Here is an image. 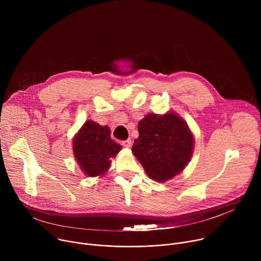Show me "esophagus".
I'll list each match as a JSON object with an SVG mask.
<instances>
[{"mask_svg": "<svg viewBox=\"0 0 261 261\" xmlns=\"http://www.w3.org/2000/svg\"><path fill=\"white\" fill-rule=\"evenodd\" d=\"M122 145L123 146H125V147H131V145H132V141H131V139H127V140H124V141H122Z\"/></svg>", "mask_w": 261, "mask_h": 261, "instance_id": "esophagus-1", "label": "esophagus"}]
</instances>
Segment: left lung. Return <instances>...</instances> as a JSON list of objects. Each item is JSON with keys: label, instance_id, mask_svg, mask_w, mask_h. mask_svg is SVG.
Returning a JSON list of instances; mask_svg holds the SVG:
<instances>
[{"label": "left lung", "instance_id": "8db88e82", "mask_svg": "<svg viewBox=\"0 0 261 261\" xmlns=\"http://www.w3.org/2000/svg\"><path fill=\"white\" fill-rule=\"evenodd\" d=\"M132 152L152 179L164 182L180 173L191 160L194 137L173 111L146 115L138 123Z\"/></svg>", "mask_w": 261, "mask_h": 261}]
</instances>
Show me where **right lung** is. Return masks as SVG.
<instances>
[{"label":"right lung","instance_id":"1","mask_svg":"<svg viewBox=\"0 0 261 261\" xmlns=\"http://www.w3.org/2000/svg\"><path fill=\"white\" fill-rule=\"evenodd\" d=\"M122 145L110 137L107 126L87 121L73 138V153L81 169L88 176H102L110 167V159Z\"/></svg>","mask_w":261,"mask_h":261}]
</instances>
